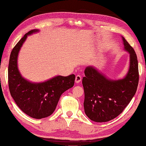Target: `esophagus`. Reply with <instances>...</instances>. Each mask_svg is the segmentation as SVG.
I'll return each instance as SVG.
<instances>
[{"label": "esophagus", "instance_id": "obj_1", "mask_svg": "<svg viewBox=\"0 0 146 146\" xmlns=\"http://www.w3.org/2000/svg\"><path fill=\"white\" fill-rule=\"evenodd\" d=\"M82 80V76L80 75H77L76 76V78H75V82L76 84L78 83H80V82H81Z\"/></svg>", "mask_w": 146, "mask_h": 146}]
</instances>
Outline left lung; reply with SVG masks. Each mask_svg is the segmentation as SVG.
Returning <instances> with one entry per match:
<instances>
[{"label":"left lung","mask_w":146,"mask_h":146,"mask_svg":"<svg viewBox=\"0 0 146 146\" xmlns=\"http://www.w3.org/2000/svg\"><path fill=\"white\" fill-rule=\"evenodd\" d=\"M124 49L130 53V68L122 80H111L92 66L86 67L82 79L86 115L94 122H103L118 117L136 94L139 82L136 52L122 37Z\"/></svg>","instance_id":"1"}]
</instances>
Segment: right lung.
Instances as JSON below:
<instances>
[{"instance_id": "obj_1", "label": "right lung", "mask_w": 146, "mask_h": 146, "mask_svg": "<svg viewBox=\"0 0 146 146\" xmlns=\"http://www.w3.org/2000/svg\"><path fill=\"white\" fill-rule=\"evenodd\" d=\"M38 31H29L13 48L10 56L8 78L10 95L19 108L29 117L41 119L53 113L61 95L73 87L75 75L65 77L58 76L37 84L31 83L22 77L17 66L19 50L27 35Z\"/></svg>"}]
</instances>
